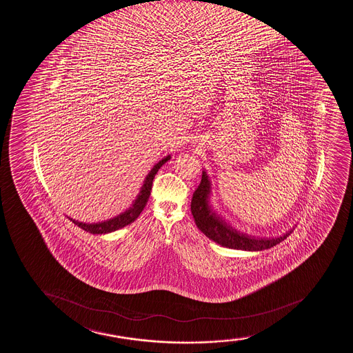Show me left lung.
Listing matches in <instances>:
<instances>
[{
  "mask_svg": "<svg viewBox=\"0 0 353 353\" xmlns=\"http://www.w3.org/2000/svg\"><path fill=\"white\" fill-rule=\"evenodd\" d=\"M210 193H211V183L206 172L203 170L201 183L193 194L191 203V211L194 218L195 223L199 230L206 235L207 238L219 243L223 248L243 250V251H261L276 246L288 238L290 233L278 236V238H268V239H256L251 235L243 234L235 231L232 227H227L223 221L215 218L210 205Z\"/></svg>",
  "mask_w": 353,
  "mask_h": 353,
  "instance_id": "obj_1",
  "label": "left lung"
}]
</instances>
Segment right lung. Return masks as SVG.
<instances>
[{
  "label": "right lung",
  "mask_w": 353,
  "mask_h": 353,
  "mask_svg": "<svg viewBox=\"0 0 353 353\" xmlns=\"http://www.w3.org/2000/svg\"><path fill=\"white\" fill-rule=\"evenodd\" d=\"M170 159V155H167L165 158L160 160V161L155 165L150 173L147 175L143 185L141 187V191L139 192V194L137 195V199L134 200L133 205L126 210L125 212H122L120 214L110 218V219L105 220L101 223H80L77 220H72L75 225L79 227H81L82 230L93 233V234H105V233H110V232L118 231L122 227L127 226L130 223H134V220L138 218L140 213L143 211V208L146 206L147 201L150 195V190H152V183H153V179H154L155 174L158 173V170H160V167L162 165H165L168 160Z\"/></svg>",
  "instance_id": "add662e5"
}]
</instances>
